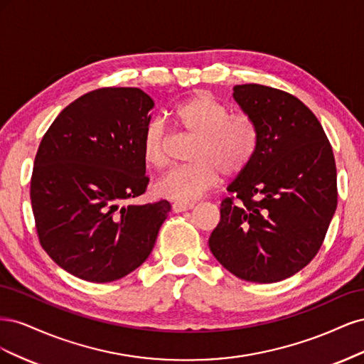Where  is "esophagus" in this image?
Returning a JSON list of instances; mask_svg holds the SVG:
<instances>
[{
  "mask_svg": "<svg viewBox=\"0 0 364 364\" xmlns=\"http://www.w3.org/2000/svg\"><path fill=\"white\" fill-rule=\"evenodd\" d=\"M194 206V203H182V202H174L173 203V211L174 213H183V211H188Z\"/></svg>",
  "mask_w": 364,
  "mask_h": 364,
  "instance_id": "34e87169",
  "label": "esophagus"
}]
</instances>
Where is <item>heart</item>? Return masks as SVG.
I'll list each match as a JSON object with an SVG mask.
<instances>
[{"instance_id":"b5f03b06","label":"heart","mask_w":364,"mask_h":364,"mask_svg":"<svg viewBox=\"0 0 364 364\" xmlns=\"http://www.w3.org/2000/svg\"><path fill=\"white\" fill-rule=\"evenodd\" d=\"M173 121L183 135L194 138L191 164L174 167L155 183L162 199L191 202L225 176L245 171L258 150V129L243 112L229 107L209 92H199L173 109ZM171 135L161 119H150L141 136V155L151 168L168 162Z\"/></svg>"}]
</instances>
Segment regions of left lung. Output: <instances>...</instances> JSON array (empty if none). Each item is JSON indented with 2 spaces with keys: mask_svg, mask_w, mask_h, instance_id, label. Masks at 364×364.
<instances>
[{
  "mask_svg": "<svg viewBox=\"0 0 364 364\" xmlns=\"http://www.w3.org/2000/svg\"><path fill=\"white\" fill-rule=\"evenodd\" d=\"M258 129V150L229 185L209 237L217 261L237 278L270 284L293 277L321 249L337 208L333 147L299 98L258 83L234 86Z\"/></svg>",
  "mask_w": 364,
  "mask_h": 364,
  "instance_id": "8db88e82",
  "label": "left lung"
}]
</instances>
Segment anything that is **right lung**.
Returning a JSON list of instances; mask_svg holds the SVG:
<instances>
[{
    "label": "right lung",
    "mask_w": 364,
    "mask_h": 364,
    "mask_svg": "<svg viewBox=\"0 0 364 364\" xmlns=\"http://www.w3.org/2000/svg\"><path fill=\"white\" fill-rule=\"evenodd\" d=\"M153 106L139 87H100L65 107L41 141L30 182L39 243L77 278L134 272L170 213L167 200L127 203L149 183L141 136Z\"/></svg>",
    "instance_id": "right-lung-1"
}]
</instances>
